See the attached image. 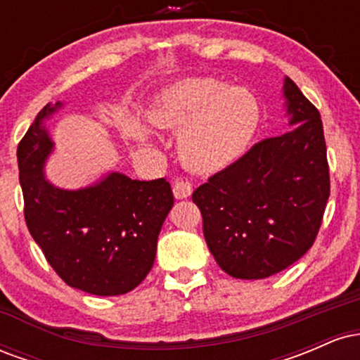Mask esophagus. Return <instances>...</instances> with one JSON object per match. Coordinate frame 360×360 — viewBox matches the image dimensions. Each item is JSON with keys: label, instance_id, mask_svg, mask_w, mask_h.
Segmentation results:
<instances>
[{"label": "esophagus", "instance_id": "obj_1", "mask_svg": "<svg viewBox=\"0 0 360 360\" xmlns=\"http://www.w3.org/2000/svg\"><path fill=\"white\" fill-rule=\"evenodd\" d=\"M172 191H174V196L177 200H186V198L191 196L193 183L189 179H186V177H179V179H176L174 186H172Z\"/></svg>", "mask_w": 360, "mask_h": 360}]
</instances>
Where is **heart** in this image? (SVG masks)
Segmentation results:
<instances>
[{
  "label": "heart",
  "instance_id": "heart-1",
  "mask_svg": "<svg viewBox=\"0 0 360 360\" xmlns=\"http://www.w3.org/2000/svg\"><path fill=\"white\" fill-rule=\"evenodd\" d=\"M150 122L180 128L179 154L186 166L214 172L245 150L259 122V106L249 91L229 88L212 77H186L155 98Z\"/></svg>",
  "mask_w": 360,
  "mask_h": 360
}]
</instances>
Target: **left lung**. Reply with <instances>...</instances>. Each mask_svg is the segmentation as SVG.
Returning a JSON list of instances; mask_svg holds the SVG:
<instances>
[{"mask_svg":"<svg viewBox=\"0 0 360 360\" xmlns=\"http://www.w3.org/2000/svg\"><path fill=\"white\" fill-rule=\"evenodd\" d=\"M284 96L298 127L260 140L193 193L210 252L237 279L269 278L303 257L330 196L320 113L289 77Z\"/></svg>","mask_w":360,"mask_h":360,"instance_id":"1","label":"left lung"}]
</instances>
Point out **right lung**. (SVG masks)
I'll list each match as a JSON object with an SVG mask.
<instances>
[{
    "label": "right lung",
    "mask_w": 360,
    "mask_h": 360,
    "mask_svg": "<svg viewBox=\"0 0 360 360\" xmlns=\"http://www.w3.org/2000/svg\"><path fill=\"white\" fill-rule=\"evenodd\" d=\"M59 105L44 106L16 148L25 221L65 284L96 296L125 295L154 266L174 194L166 177L137 181L118 172L77 191L49 184L42 167L52 142L42 120Z\"/></svg>",
    "instance_id": "obj_1"
}]
</instances>
